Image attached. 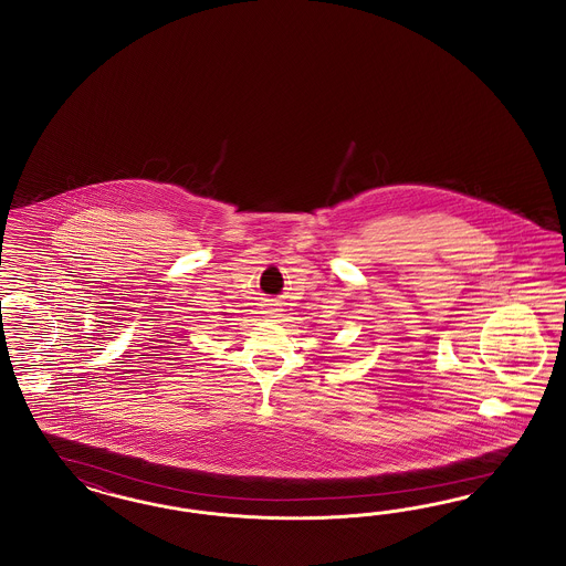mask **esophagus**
I'll use <instances>...</instances> for the list:
<instances>
[{"label":"esophagus","mask_w":566,"mask_h":566,"mask_svg":"<svg viewBox=\"0 0 566 566\" xmlns=\"http://www.w3.org/2000/svg\"><path fill=\"white\" fill-rule=\"evenodd\" d=\"M276 313H279V308H274L273 304H271V306H266V311H264V314H266V316H271V318H274Z\"/></svg>","instance_id":"esophagus-1"}]
</instances>
